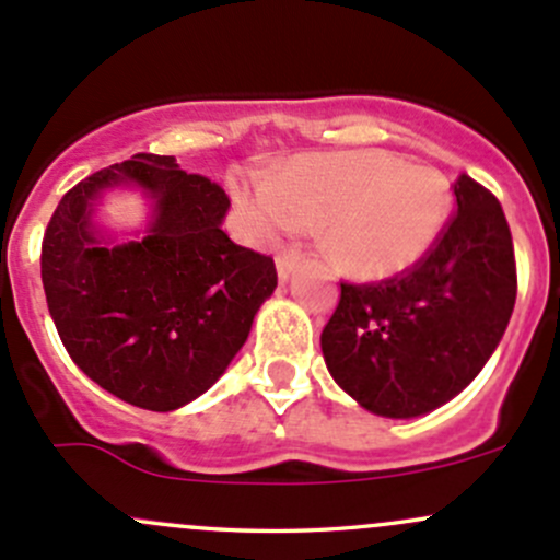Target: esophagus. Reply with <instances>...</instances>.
Here are the masks:
<instances>
[{
    "instance_id": "esophagus-1",
    "label": "esophagus",
    "mask_w": 560,
    "mask_h": 560,
    "mask_svg": "<svg viewBox=\"0 0 560 560\" xmlns=\"http://www.w3.org/2000/svg\"><path fill=\"white\" fill-rule=\"evenodd\" d=\"M299 261H302V253H299L296 247H288V250H280L278 258H275V264H278V278L280 280L291 278L293 269L299 267Z\"/></svg>"
}]
</instances>
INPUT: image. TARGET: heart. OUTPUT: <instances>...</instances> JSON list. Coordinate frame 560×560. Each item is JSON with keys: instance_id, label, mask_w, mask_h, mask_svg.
<instances>
[{"instance_id": "1", "label": "heart", "mask_w": 560, "mask_h": 560, "mask_svg": "<svg viewBox=\"0 0 560 560\" xmlns=\"http://www.w3.org/2000/svg\"><path fill=\"white\" fill-rule=\"evenodd\" d=\"M234 196L264 234L320 226L328 256L359 278L407 269L451 215V186L440 172L383 151L299 155L267 186L237 180Z\"/></svg>"}]
</instances>
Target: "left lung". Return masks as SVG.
<instances>
[{"label":"left lung","mask_w":560,"mask_h":560,"mask_svg":"<svg viewBox=\"0 0 560 560\" xmlns=\"http://www.w3.org/2000/svg\"><path fill=\"white\" fill-rule=\"evenodd\" d=\"M458 210L401 275L342 282L320 348L339 388L385 418H418L480 374L517 296L515 247L499 199L460 175Z\"/></svg>","instance_id":"obj_1"}]
</instances>
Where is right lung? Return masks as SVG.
<instances>
[{
    "instance_id": "add662e5",
    "label": "right lung",
    "mask_w": 560,
    "mask_h": 560,
    "mask_svg": "<svg viewBox=\"0 0 560 560\" xmlns=\"http://www.w3.org/2000/svg\"><path fill=\"white\" fill-rule=\"evenodd\" d=\"M131 182L154 199L140 243L113 248L90 226L105 187ZM229 196L188 175L175 155L137 153L61 196L43 237V288L69 359L129 405L170 412L205 394L232 364L264 299L272 256L234 245L221 223Z\"/></svg>"
}]
</instances>
